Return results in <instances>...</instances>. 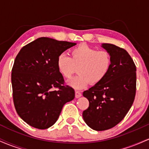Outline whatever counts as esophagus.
Returning <instances> with one entry per match:
<instances>
[{
	"label": "esophagus",
	"mask_w": 149,
	"mask_h": 149,
	"mask_svg": "<svg viewBox=\"0 0 149 149\" xmlns=\"http://www.w3.org/2000/svg\"><path fill=\"white\" fill-rule=\"evenodd\" d=\"M75 94H76V98H79V97H80L82 96L81 92L78 91V90H76V92H75Z\"/></svg>",
	"instance_id": "esophagus-1"
}]
</instances>
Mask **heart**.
Returning <instances> with one entry per match:
<instances>
[{"label": "heart", "mask_w": 149, "mask_h": 149, "mask_svg": "<svg viewBox=\"0 0 149 149\" xmlns=\"http://www.w3.org/2000/svg\"><path fill=\"white\" fill-rule=\"evenodd\" d=\"M112 58L106 50H98L85 44L70 50V57L64 54L59 56L57 69L65 78L69 79L78 67L79 74L69 82V85L80 90L90 84L96 85L102 81L110 71Z\"/></svg>", "instance_id": "b5f03b06"}]
</instances>
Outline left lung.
<instances>
[{
  "label": "left lung",
  "mask_w": 149,
  "mask_h": 149,
  "mask_svg": "<svg viewBox=\"0 0 149 149\" xmlns=\"http://www.w3.org/2000/svg\"><path fill=\"white\" fill-rule=\"evenodd\" d=\"M102 47L110 53L112 64L105 78L83 96L89 107L83 112L86 124L97 131L115 127L124 118L134 102L136 95V66L125 49L109 43Z\"/></svg>",
  "instance_id": "1"
}]
</instances>
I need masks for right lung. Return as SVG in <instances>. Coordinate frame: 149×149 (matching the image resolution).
<instances>
[{
	"label": "right lung",
	"mask_w": 149,
	"mask_h": 149,
	"mask_svg": "<svg viewBox=\"0 0 149 149\" xmlns=\"http://www.w3.org/2000/svg\"><path fill=\"white\" fill-rule=\"evenodd\" d=\"M76 45L41 37L24 46L15 58L11 75L13 102L19 117L32 127H51L64 104L74 99V90L64 85L57 60Z\"/></svg>",
	"instance_id": "1"
}]
</instances>
